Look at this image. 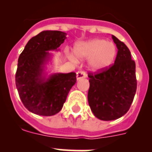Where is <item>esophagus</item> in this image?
I'll return each mask as SVG.
<instances>
[{
  "label": "esophagus",
  "mask_w": 152,
  "mask_h": 152,
  "mask_svg": "<svg viewBox=\"0 0 152 152\" xmlns=\"http://www.w3.org/2000/svg\"><path fill=\"white\" fill-rule=\"evenodd\" d=\"M77 80H80L81 78H84V77H87V75L83 71H79V72H77Z\"/></svg>",
  "instance_id": "obj_1"
}]
</instances>
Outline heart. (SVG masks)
<instances>
[{
  "instance_id": "obj_1",
  "label": "heart",
  "mask_w": 152,
  "mask_h": 152,
  "mask_svg": "<svg viewBox=\"0 0 152 152\" xmlns=\"http://www.w3.org/2000/svg\"><path fill=\"white\" fill-rule=\"evenodd\" d=\"M75 56L78 58H88L89 66L94 72L107 69L115 61L117 54L116 45L102 39H94L78 42L74 49ZM74 55H69L71 59L76 61Z\"/></svg>"
}]
</instances>
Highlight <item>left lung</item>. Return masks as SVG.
Segmentation results:
<instances>
[{"instance_id":"1","label":"left lung","mask_w":152,"mask_h":152,"mask_svg":"<svg viewBox=\"0 0 152 152\" xmlns=\"http://www.w3.org/2000/svg\"><path fill=\"white\" fill-rule=\"evenodd\" d=\"M112 38L118 49L114 64L103 71L88 73L89 106L94 115L104 121L119 119L128 112L137 88L135 62L129 49L116 36Z\"/></svg>"}]
</instances>
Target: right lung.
Returning <instances> with one entry per match:
<instances>
[{
    "label": "right lung",
    "mask_w": 152,
    "mask_h": 152,
    "mask_svg": "<svg viewBox=\"0 0 152 152\" xmlns=\"http://www.w3.org/2000/svg\"><path fill=\"white\" fill-rule=\"evenodd\" d=\"M66 35L61 31H42L29 40L20 55L16 86L24 107L33 113L45 116L58 113L77 81L75 72L56 73L48 78L44 75L45 64L50 59L48 51H57Z\"/></svg>",
    "instance_id": "obj_1"
}]
</instances>
